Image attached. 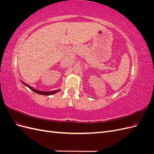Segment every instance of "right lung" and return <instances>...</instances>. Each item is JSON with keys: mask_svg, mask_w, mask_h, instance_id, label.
<instances>
[{"mask_svg": "<svg viewBox=\"0 0 154 154\" xmlns=\"http://www.w3.org/2000/svg\"><path fill=\"white\" fill-rule=\"evenodd\" d=\"M22 82L24 83V84L26 86H27V87L29 88L31 91L35 92V93H36V94H42V95H45V96L52 95V94H55V93H57V92H59L60 91V89H58V90H55V91H41L36 90V89H35V88H32L31 86L26 84V83H24V82L22 81Z\"/></svg>", "mask_w": 154, "mask_h": 154, "instance_id": "obj_1", "label": "right lung"}]
</instances>
